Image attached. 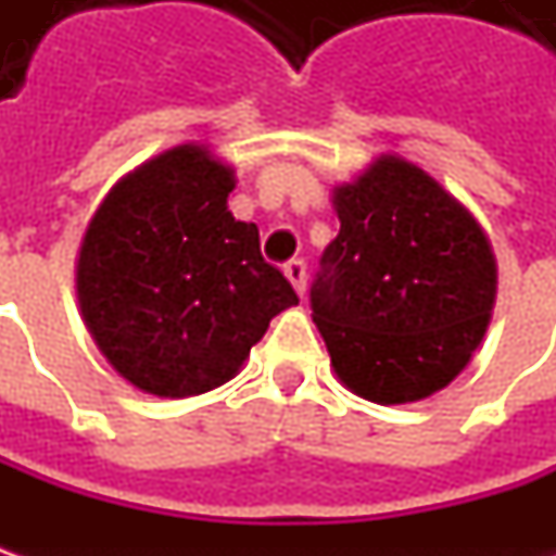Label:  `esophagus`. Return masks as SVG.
<instances>
[{
  "mask_svg": "<svg viewBox=\"0 0 556 556\" xmlns=\"http://www.w3.org/2000/svg\"><path fill=\"white\" fill-rule=\"evenodd\" d=\"M285 275H288V281L293 285V290L303 296V293H306V263H303V260H290L288 266H285Z\"/></svg>",
  "mask_w": 556,
  "mask_h": 556,
  "instance_id": "34e87169",
  "label": "esophagus"
}]
</instances>
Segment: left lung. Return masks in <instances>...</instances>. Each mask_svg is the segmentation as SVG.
<instances>
[{
    "label": "left lung",
    "mask_w": 556,
    "mask_h": 556,
    "mask_svg": "<svg viewBox=\"0 0 556 556\" xmlns=\"http://www.w3.org/2000/svg\"><path fill=\"white\" fill-rule=\"evenodd\" d=\"M340 235L312 281V321L337 377L377 405L448 387L495 306V256L480 223L420 166L374 161L333 188Z\"/></svg>",
    "instance_id": "1"
}]
</instances>
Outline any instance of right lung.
Here are the masks:
<instances>
[{
    "label": "right lung",
    "instance_id": "right-lung-1",
    "mask_svg": "<svg viewBox=\"0 0 556 556\" xmlns=\"http://www.w3.org/2000/svg\"><path fill=\"white\" fill-rule=\"evenodd\" d=\"M231 169L179 144L123 176L79 247L76 296L98 350L132 387L185 399L223 387L300 296L228 213Z\"/></svg>",
    "mask_w": 556,
    "mask_h": 556
}]
</instances>
